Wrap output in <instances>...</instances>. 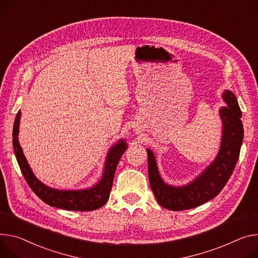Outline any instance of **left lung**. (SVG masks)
<instances>
[{
	"label": "left lung",
	"mask_w": 258,
	"mask_h": 258,
	"mask_svg": "<svg viewBox=\"0 0 258 258\" xmlns=\"http://www.w3.org/2000/svg\"><path fill=\"white\" fill-rule=\"evenodd\" d=\"M222 99L226 106L219 109L222 120L219 151L215 159L189 183L182 186L166 183L159 174L154 153L149 148L146 149L150 187L161 207L172 211L199 207L218 196L231 176L244 138L242 112L236 96L230 90H224Z\"/></svg>",
	"instance_id": "8db88e82"
}]
</instances>
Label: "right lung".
I'll return each mask as SVG.
<instances>
[{
  "mask_svg": "<svg viewBox=\"0 0 258 258\" xmlns=\"http://www.w3.org/2000/svg\"><path fill=\"white\" fill-rule=\"evenodd\" d=\"M21 113L18 111L13 125V149L21 170V173L26 181L30 185L32 190L47 205L69 211H93L104 206L109 200L110 191L112 189L113 179L118 161L127 148V144L123 139L119 140L113 145L106 156L104 171L102 178L93 186L84 189L77 190H61L45 185L34 175L27 158L23 154L22 148L19 145L18 134Z\"/></svg>",
  "mask_w": 258,
  "mask_h": 258,
  "instance_id": "obj_1",
  "label": "right lung"
}]
</instances>
